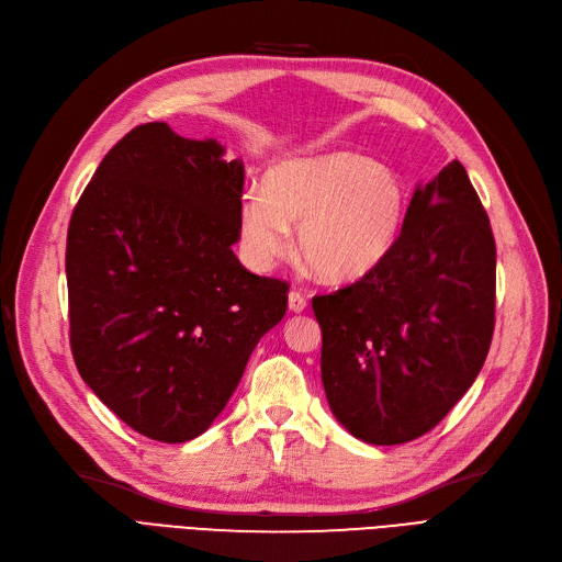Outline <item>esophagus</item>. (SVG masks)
<instances>
[{"instance_id":"1","label":"esophagus","mask_w":562,"mask_h":562,"mask_svg":"<svg viewBox=\"0 0 562 562\" xmlns=\"http://www.w3.org/2000/svg\"><path fill=\"white\" fill-rule=\"evenodd\" d=\"M307 307V299L299 291H289V310L293 314H301Z\"/></svg>"}]
</instances>
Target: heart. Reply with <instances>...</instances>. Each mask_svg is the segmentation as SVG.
Returning <instances> with one entry per match:
<instances>
[{
    "label": "heart",
    "instance_id": "heart-1",
    "mask_svg": "<svg viewBox=\"0 0 562 562\" xmlns=\"http://www.w3.org/2000/svg\"><path fill=\"white\" fill-rule=\"evenodd\" d=\"M407 214L401 172L356 150H330L278 161L261 193L239 202V241L252 269H271L289 250L326 282H358L387 259Z\"/></svg>",
    "mask_w": 562,
    "mask_h": 562
}]
</instances>
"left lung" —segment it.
<instances>
[{"label": "left lung", "instance_id": "1", "mask_svg": "<svg viewBox=\"0 0 562 562\" xmlns=\"http://www.w3.org/2000/svg\"><path fill=\"white\" fill-rule=\"evenodd\" d=\"M496 248L460 161L412 193L375 271L312 301L335 419L367 445L417 439L474 385L494 330Z\"/></svg>", "mask_w": 562, "mask_h": 562}]
</instances>
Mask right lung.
Listing matches in <instances>:
<instances>
[{"mask_svg": "<svg viewBox=\"0 0 562 562\" xmlns=\"http://www.w3.org/2000/svg\"><path fill=\"white\" fill-rule=\"evenodd\" d=\"M244 161L216 138L145 123L117 140L68 227L79 375L136 432L180 445L214 424L289 286L246 271Z\"/></svg>", "mask_w": 562, "mask_h": 562, "instance_id": "right-lung-1", "label": "right lung"}]
</instances>
